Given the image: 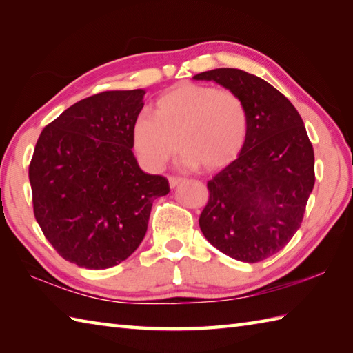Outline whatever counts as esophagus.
Returning <instances> with one entry per match:
<instances>
[{
  "label": "esophagus",
  "instance_id": "obj_1",
  "mask_svg": "<svg viewBox=\"0 0 353 353\" xmlns=\"http://www.w3.org/2000/svg\"><path fill=\"white\" fill-rule=\"evenodd\" d=\"M168 182H170V188H176V186L181 185L183 182L182 177H168Z\"/></svg>",
  "mask_w": 353,
  "mask_h": 353
}]
</instances>
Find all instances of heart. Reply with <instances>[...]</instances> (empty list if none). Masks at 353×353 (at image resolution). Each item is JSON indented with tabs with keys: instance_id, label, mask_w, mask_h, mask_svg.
<instances>
[{
	"instance_id": "b5f03b06",
	"label": "heart",
	"mask_w": 353,
	"mask_h": 353,
	"mask_svg": "<svg viewBox=\"0 0 353 353\" xmlns=\"http://www.w3.org/2000/svg\"><path fill=\"white\" fill-rule=\"evenodd\" d=\"M249 110L241 97L191 83L172 86L154 101V117L139 114L132 144L141 162L157 171L176 148L185 167L219 171L234 162L249 138Z\"/></svg>"
}]
</instances>
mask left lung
<instances>
[{
    "instance_id": "left-lung-1",
    "label": "left lung",
    "mask_w": 353,
    "mask_h": 353,
    "mask_svg": "<svg viewBox=\"0 0 353 353\" xmlns=\"http://www.w3.org/2000/svg\"><path fill=\"white\" fill-rule=\"evenodd\" d=\"M192 79L215 81L241 97L250 119L243 152L208 182L200 229L230 258L267 259L301 228L316 182L314 150L302 118L287 97L245 71L219 68Z\"/></svg>"
}]
</instances>
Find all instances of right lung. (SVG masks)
<instances>
[{
	"label": "right lung",
	"mask_w": 353,
	"mask_h": 353,
	"mask_svg": "<svg viewBox=\"0 0 353 353\" xmlns=\"http://www.w3.org/2000/svg\"><path fill=\"white\" fill-rule=\"evenodd\" d=\"M145 89L106 91L80 100L42 130L28 179L36 221L66 261L89 270L118 265L145 236L162 176L142 171L132 124Z\"/></svg>",
	"instance_id": "add662e5"
}]
</instances>
